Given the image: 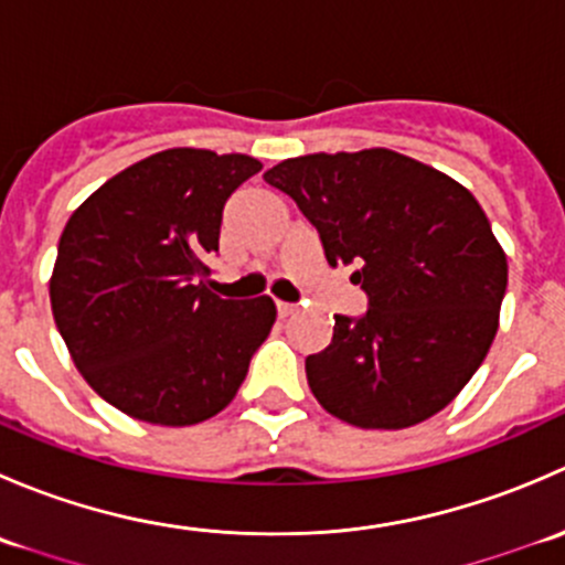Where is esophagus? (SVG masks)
<instances>
[{"label": "esophagus", "instance_id": "obj_1", "mask_svg": "<svg viewBox=\"0 0 565 565\" xmlns=\"http://www.w3.org/2000/svg\"><path fill=\"white\" fill-rule=\"evenodd\" d=\"M276 309H278V317H289V315H295V309H298V306H295V303H284V300H278Z\"/></svg>", "mask_w": 565, "mask_h": 565}]
</instances>
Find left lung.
<instances>
[{"mask_svg":"<svg viewBox=\"0 0 565 565\" xmlns=\"http://www.w3.org/2000/svg\"><path fill=\"white\" fill-rule=\"evenodd\" d=\"M265 182L311 221L330 267L361 265L366 315H335L330 344L306 358L317 402L361 429L440 413L487 358L509 284L476 196L385 147L289 158Z\"/></svg>","mask_w":565,"mask_h":565,"instance_id":"obj_1","label":"left lung"}]
</instances>
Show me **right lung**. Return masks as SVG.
Masks as SVG:
<instances>
[{"mask_svg":"<svg viewBox=\"0 0 565 565\" xmlns=\"http://www.w3.org/2000/svg\"><path fill=\"white\" fill-rule=\"evenodd\" d=\"M259 169L241 152L174 147L114 174L65 224L54 322L89 388L130 418L218 415L270 333L267 295L224 300L207 287L226 199Z\"/></svg>","mask_w":565,"mask_h":565,"instance_id":"right-lung-1","label":"right lung"}]
</instances>
